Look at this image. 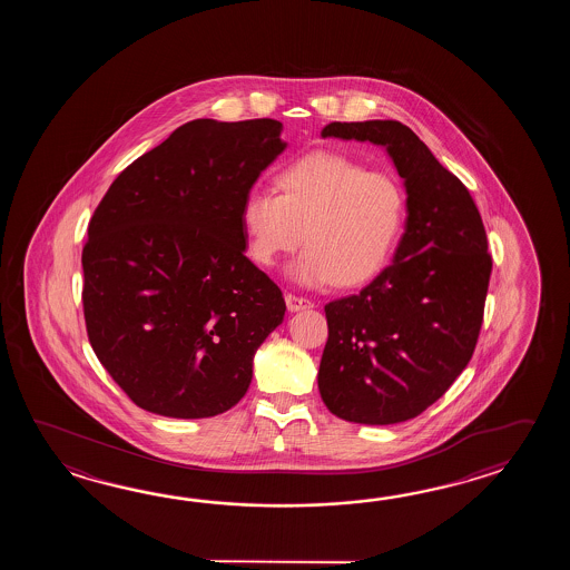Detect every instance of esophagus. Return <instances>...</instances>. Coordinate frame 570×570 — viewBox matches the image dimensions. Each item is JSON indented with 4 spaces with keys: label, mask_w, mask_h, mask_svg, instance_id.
<instances>
[{
    "label": "esophagus",
    "mask_w": 570,
    "mask_h": 570,
    "mask_svg": "<svg viewBox=\"0 0 570 570\" xmlns=\"http://www.w3.org/2000/svg\"><path fill=\"white\" fill-rule=\"evenodd\" d=\"M285 303H287V309H289V312H302V309H309V307H314V303L309 302V299H305V297H297V295H291V293L285 295Z\"/></svg>",
    "instance_id": "1"
}]
</instances>
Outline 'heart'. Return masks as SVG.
I'll list each match as a JSON object with an SVG mask.
<instances>
[{
    "mask_svg": "<svg viewBox=\"0 0 570 570\" xmlns=\"http://www.w3.org/2000/svg\"><path fill=\"white\" fill-rule=\"evenodd\" d=\"M277 187L250 189L240 209L256 265L273 267L303 240L289 275L305 287H358L385 268L405 222V194L391 175L312 153L281 170Z\"/></svg>",
    "mask_w": 570,
    "mask_h": 570,
    "instance_id": "1",
    "label": "heart"
}]
</instances>
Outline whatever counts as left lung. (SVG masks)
Instances as JSON below:
<instances>
[{
  "mask_svg": "<svg viewBox=\"0 0 570 570\" xmlns=\"http://www.w3.org/2000/svg\"><path fill=\"white\" fill-rule=\"evenodd\" d=\"M324 138L385 146L407 194L393 263L361 293L327 303L317 387L354 424L412 420L473 356L493 261L469 189L395 120L332 121Z\"/></svg>",
  "mask_w": 570,
  "mask_h": 570,
  "instance_id": "left-lung-1",
  "label": "left lung"
}]
</instances>
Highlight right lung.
I'll return each mask as SVG.
<instances>
[{
	"label": "right lung",
	"instance_id": "add662e5",
	"mask_svg": "<svg viewBox=\"0 0 570 570\" xmlns=\"http://www.w3.org/2000/svg\"><path fill=\"white\" fill-rule=\"evenodd\" d=\"M283 124L194 120L109 185L87 228L83 314L99 363L146 412H228L285 315L246 250L240 209L285 150Z\"/></svg>",
	"mask_w": 570,
	"mask_h": 570
}]
</instances>
